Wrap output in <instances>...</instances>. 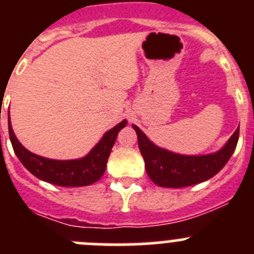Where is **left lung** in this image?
Masks as SVG:
<instances>
[{"label":"left lung","instance_id":"obj_1","mask_svg":"<svg viewBox=\"0 0 254 254\" xmlns=\"http://www.w3.org/2000/svg\"><path fill=\"white\" fill-rule=\"evenodd\" d=\"M137 133L138 147L145 160L147 176L155 185L167 188L193 186L216 176L225 167L237 147L239 128L228 142L216 152L206 155H182L156 146L137 126L132 125Z\"/></svg>","mask_w":254,"mask_h":254}]
</instances>
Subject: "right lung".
Instances as JSON below:
<instances>
[{
    "instance_id": "right-lung-1",
    "label": "right lung",
    "mask_w": 254,
    "mask_h": 254,
    "mask_svg": "<svg viewBox=\"0 0 254 254\" xmlns=\"http://www.w3.org/2000/svg\"><path fill=\"white\" fill-rule=\"evenodd\" d=\"M126 125L127 121L123 120L113 128L105 132L99 142L84 158L73 160H55L33 154L22 146L13 133L8 114V134L17 159L33 176L40 181L62 187H84L99 181L105 172L108 158L116 142L117 134L123 127H126Z\"/></svg>"
}]
</instances>
